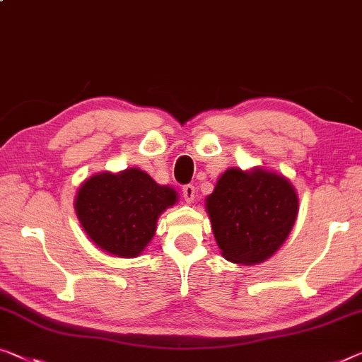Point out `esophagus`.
Returning <instances> with one entry per match:
<instances>
[{
	"label": "esophagus",
	"instance_id": "esophagus-1",
	"mask_svg": "<svg viewBox=\"0 0 362 362\" xmlns=\"http://www.w3.org/2000/svg\"><path fill=\"white\" fill-rule=\"evenodd\" d=\"M183 198H185L187 203H193V199H195V187L193 185H185L183 187Z\"/></svg>",
	"mask_w": 362,
	"mask_h": 362
}]
</instances>
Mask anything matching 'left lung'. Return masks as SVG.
Listing matches in <instances>:
<instances>
[{
	"instance_id": "1",
	"label": "left lung",
	"mask_w": 362,
	"mask_h": 362,
	"mask_svg": "<svg viewBox=\"0 0 362 362\" xmlns=\"http://www.w3.org/2000/svg\"><path fill=\"white\" fill-rule=\"evenodd\" d=\"M204 204L221 255L240 265H257L272 257L288 239L299 213L291 180L263 167H230Z\"/></svg>"
}]
</instances>
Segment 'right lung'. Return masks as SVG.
I'll return each mask as SVG.
<instances>
[{"label":"right lung","mask_w":362,"mask_h":362,"mask_svg":"<svg viewBox=\"0 0 362 362\" xmlns=\"http://www.w3.org/2000/svg\"><path fill=\"white\" fill-rule=\"evenodd\" d=\"M177 202L174 188L132 167L86 179L74 197V211L94 245L113 257L133 258L154 237L159 216Z\"/></svg>","instance_id":"1"}]
</instances>
